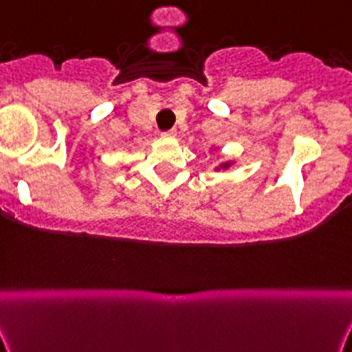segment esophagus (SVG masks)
<instances>
[{"mask_svg":"<svg viewBox=\"0 0 352 352\" xmlns=\"http://www.w3.org/2000/svg\"><path fill=\"white\" fill-rule=\"evenodd\" d=\"M163 138H170V139H172V138H175V135H177V131H168V132H163Z\"/></svg>","mask_w":352,"mask_h":352,"instance_id":"esophagus-1","label":"esophagus"}]
</instances>
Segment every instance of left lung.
<instances>
[{"label": "left lung", "mask_w": 352, "mask_h": 352, "mask_svg": "<svg viewBox=\"0 0 352 352\" xmlns=\"http://www.w3.org/2000/svg\"><path fill=\"white\" fill-rule=\"evenodd\" d=\"M211 149H213V148H211ZM234 163H235L234 160H227V162L220 163V165H218L217 168H214V172H220V170H228L232 165H234Z\"/></svg>", "instance_id": "1"}]
</instances>
